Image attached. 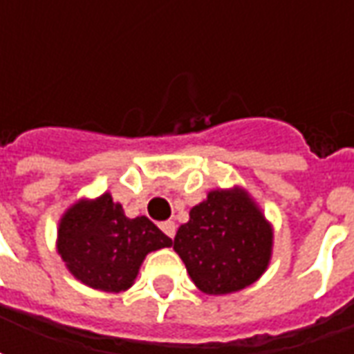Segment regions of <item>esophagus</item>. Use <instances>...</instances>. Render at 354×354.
<instances>
[{
	"label": "esophagus",
	"mask_w": 354,
	"mask_h": 354,
	"mask_svg": "<svg viewBox=\"0 0 354 354\" xmlns=\"http://www.w3.org/2000/svg\"><path fill=\"white\" fill-rule=\"evenodd\" d=\"M159 227H161L162 233H165V235H169L170 239H174V235H176V223L172 222V220H167V222H162Z\"/></svg>",
	"instance_id": "1"
}]
</instances>
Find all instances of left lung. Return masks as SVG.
Masks as SVG:
<instances>
[{
	"label": "left lung",
	"instance_id": "1",
	"mask_svg": "<svg viewBox=\"0 0 354 354\" xmlns=\"http://www.w3.org/2000/svg\"><path fill=\"white\" fill-rule=\"evenodd\" d=\"M172 245L201 292L225 296L266 273L273 225L245 187L212 189L189 210V222L178 227Z\"/></svg>",
	"mask_w": 354,
	"mask_h": 354
}]
</instances>
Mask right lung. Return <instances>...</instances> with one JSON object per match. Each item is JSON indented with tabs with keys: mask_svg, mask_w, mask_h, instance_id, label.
Masks as SVG:
<instances>
[{
	"mask_svg": "<svg viewBox=\"0 0 354 354\" xmlns=\"http://www.w3.org/2000/svg\"><path fill=\"white\" fill-rule=\"evenodd\" d=\"M172 246L146 216L127 218L111 193L80 199L66 210L57 231V252L66 269L91 288L124 292L138 277L146 256Z\"/></svg>",
	"mask_w": 354,
	"mask_h": 354,
	"instance_id": "1",
	"label": "right lung"
}]
</instances>
